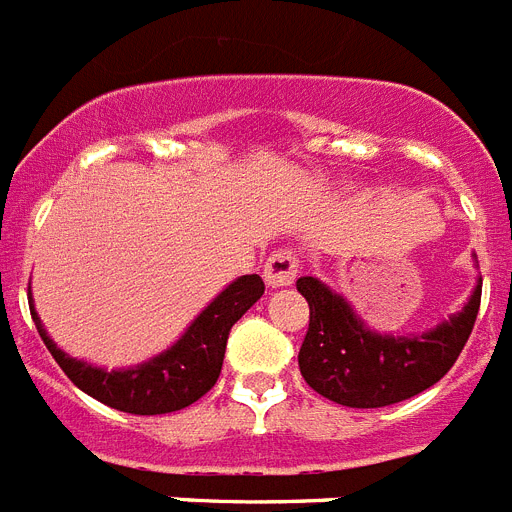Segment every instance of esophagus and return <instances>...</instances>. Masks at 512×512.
Masks as SVG:
<instances>
[{
  "label": "esophagus",
  "instance_id": "1",
  "mask_svg": "<svg viewBox=\"0 0 512 512\" xmlns=\"http://www.w3.org/2000/svg\"><path fill=\"white\" fill-rule=\"evenodd\" d=\"M296 273H299V260L289 249H281V252H276L265 263V281H268L270 289H286V286H291Z\"/></svg>",
  "mask_w": 512,
  "mask_h": 512
}]
</instances>
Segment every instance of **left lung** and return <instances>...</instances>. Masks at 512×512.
Here are the masks:
<instances>
[{
	"mask_svg": "<svg viewBox=\"0 0 512 512\" xmlns=\"http://www.w3.org/2000/svg\"><path fill=\"white\" fill-rule=\"evenodd\" d=\"M309 304L299 369L312 390L349 409H382L432 388L448 375L474 330L482 278L455 315L424 333H380L349 299L315 276L296 281Z\"/></svg>",
	"mask_w": 512,
	"mask_h": 512,
	"instance_id": "left-lung-1",
	"label": "left lung"
}]
</instances>
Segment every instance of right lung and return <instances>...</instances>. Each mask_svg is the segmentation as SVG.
<instances>
[{
	"label": "right lung",
	"instance_id": "obj_1",
	"mask_svg": "<svg viewBox=\"0 0 512 512\" xmlns=\"http://www.w3.org/2000/svg\"><path fill=\"white\" fill-rule=\"evenodd\" d=\"M263 294L265 283L260 276L234 278L187 325V330L169 349L150 356L148 362L122 369L98 367L59 349L38 317L33 294L28 296V304L38 336L77 388L111 409L137 416H156L187 409L216 385L234 322Z\"/></svg>",
	"mask_w": 512,
	"mask_h": 512
}]
</instances>
